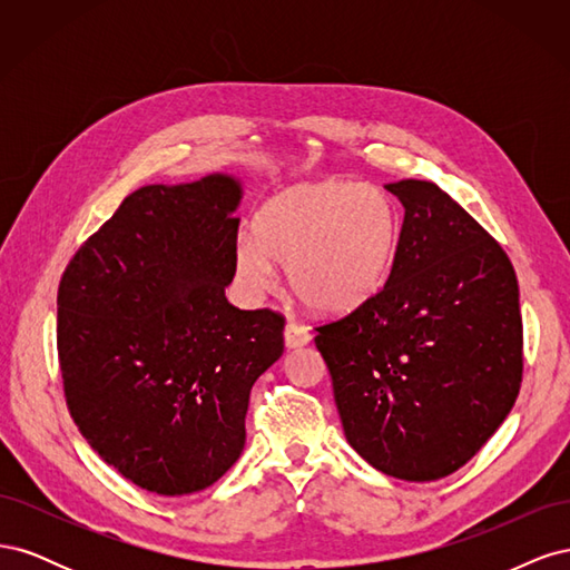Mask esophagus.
Here are the masks:
<instances>
[{"label": "esophagus", "instance_id": "34e87169", "mask_svg": "<svg viewBox=\"0 0 570 570\" xmlns=\"http://www.w3.org/2000/svg\"><path fill=\"white\" fill-rule=\"evenodd\" d=\"M312 342V333H308V327L299 325L297 321H289L285 325V347L287 350H297L304 347V344Z\"/></svg>", "mask_w": 570, "mask_h": 570}]
</instances>
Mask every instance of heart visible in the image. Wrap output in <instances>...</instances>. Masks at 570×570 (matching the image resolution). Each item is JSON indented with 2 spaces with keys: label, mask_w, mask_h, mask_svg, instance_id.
I'll use <instances>...</instances> for the list:
<instances>
[{
  "label": "heart",
  "mask_w": 570,
  "mask_h": 570,
  "mask_svg": "<svg viewBox=\"0 0 570 570\" xmlns=\"http://www.w3.org/2000/svg\"><path fill=\"white\" fill-rule=\"evenodd\" d=\"M237 237L233 264L249 295L275 285V264L287 266V283L316 314H350L387 281L400 214L383 187L325 178L295 183L271 195Z\"/></svg>",
  "instance_id": "b5f03b06"
}]
</instances>
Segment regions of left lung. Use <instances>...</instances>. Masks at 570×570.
I'll return each instance as SVG.
<instances>
[{
	"instance_id": "8db88e82",
	"label": "left lung",
	"mask_w": 570,
	"mask_h": 570,
	"mask_svg": "<svg viewBox=\"0 0 570 570\" xmlns=\"http://www.w3.org/2000/svg\"><path fill=\"white\" fill-rule=\"evenodd\" d=\"M385 189L404 206L390 278L314 342L354 450L385 475L440 480L480 452L519 396V281L435 183Z\"/></svg>"
}]
</instances>
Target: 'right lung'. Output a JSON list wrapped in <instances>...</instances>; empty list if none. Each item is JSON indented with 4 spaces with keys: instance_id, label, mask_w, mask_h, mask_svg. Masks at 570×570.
I'll list each match as a JSON object with an SVG mask.
<instances>
[{
    "instance_id": "obj_1",
    "label": "right lung",
    "mask_w": 570,
    "mask_h": 570,
    "mask_svg": "<svg viewBox=\"0 0 570 570\" xmlns=\"http://www.w3.org/2000/svg\"><path fill=\"white\" fill-rule=\"evenodd\" d=\"M243 183L145 185L88 237L59 285L57 347L82 438L137 488L193 494L245 450L256 377L285 318L226 299Z\"/></svg>"
}]
</instances>
